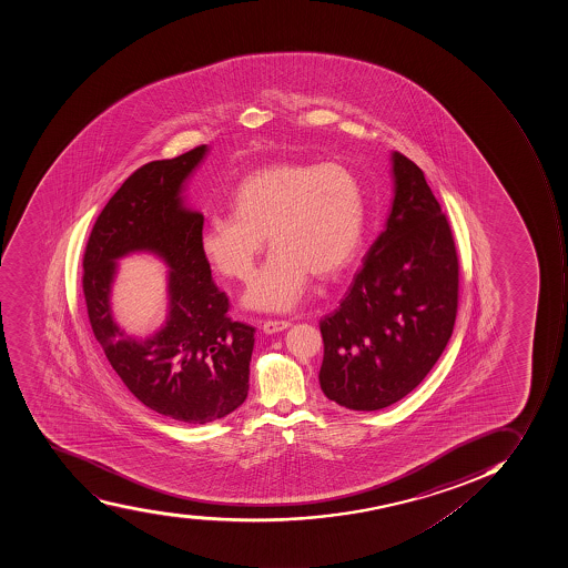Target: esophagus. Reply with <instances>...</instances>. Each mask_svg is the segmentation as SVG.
<instances>
[{
	"instance_id": "obj_1",
	"label": "esophagus",
	"mask_w": 568,
	"mask_h": 568,
	"mask_svg": "<svg viewBox=\"0 0 568 568\" xmlns=\"http://www.w3.org/2000/svg\"><path fill=\"white\" fill-rule=\"evenodd\" d=\"M287 326H290L287 321H264L262 329H264V333H276L286 329Z\"/></svg>"
}]
</instances>
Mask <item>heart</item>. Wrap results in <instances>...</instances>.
I'll return each instance as SVG.
<instances>
[{"mask_svg": "<svg viewBox=\"0 0 568 568\" xmlns=\"http://www.w3.org/2000/svg\"><path fill=\"white\" fill-rule=\"evenodd\" d=\"M230 204V215L205 220L200 251L220 275L247 282L267 236L273 253L245 293V304L256 310H292L310 276L341 275L363 242V187L338 162L258 169L236 185Z\"/></svg>", "mask_w": 568, "mask_h": 568, "instance_id": "b5f03b06", "label": "heart"}]
</instances>
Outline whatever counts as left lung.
Listing matches in <instances>:
<instances>
[{
  "label": "left lung",
  "mask_w": 568,
  "mask_h": 568,
  "mask_svg": "<svg viewBox=\"0 0 568 568\" xmlns=\"http://www.w3.org/2000/svg\"><path fill=\"white\" fill-rule=\"evenodd\" d=\"M386 230L364 256L341 306L321 318V388L374 412L403 399L434 368L454 332L459 258L440 204L412 160L395 151Z\"/></svg>",
  "instance_id": "8db88e82"
}]
</instances>
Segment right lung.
Returning <instances> with one entry per match:
<instances>
[{
	"label": "right lung",
	"instance_id": "add662e5",
	"mask_svg": "<svg viewBox=\"0 0 568 568\" xmlns=\"http://www.w3.org/2000/svg\"><path fill=\"white\" fill-rule=\"evenodd\" d=\"M205 151L199 145L136 169L98 215L83 253L89 323L109 363L140 403L190 425L244 403L255 344V327L227 317L230 298L200 251L204 216L180 196ZM133 250L156 252L172 267L169 323L153 338L128 336L108 306L115 261Z\"/></svg>",
	"mask_w": 568,
	"mask_h": 568
}]
</instances>
